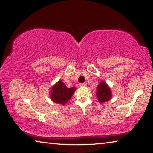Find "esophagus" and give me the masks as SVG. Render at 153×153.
I'll return each instance as SVG.
<instances>
[{
  "instance_id": "1",
  "label": "esophagus",
  "mask_w": 153,
  "mask_h": 153,
  "mask_svg": "<svg viewBox=\"0 0 153 153\" xmlns=\"http://www.w3.org/2000/svg\"><path fill=\"white\" fill-rule=\"evenodd\" d=\"M86 83H82V84H79V86L80 87H83V86H86Z\"/></svg>"
}]
</instances>
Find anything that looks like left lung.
<instances>
[{"instance_id":"8db88e82","label":"left lung","mask_w":153,"mask_h":153,"mask_svg":"<svg viewBox=\"0 0 153 153\" xmlns=\"http://www.w3.org/2000/svg\"><path fill=\"white\" fill-rule=\"evenodd\" d=\"M96 95L98 100L100 103H104L111 100L112 98V92L111 88L108 86L107 82L104 80L100 82L97 87Z\"/></svg>"}]
</instances>
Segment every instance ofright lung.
Instances as JSON below:
<instances>
[{
  "mask_svg": "<svg viewBox=\"0 0 153 153\" xmlns=\"http://www.w3.org/2000/svg\"><path fill=\"white\" fill-rule=\"evenodd\" d=\"M76 90V87L67 88L61 80H59L51 88L50 98L56 104L65 105L70 100Z\"/></svg>",
  "mask_w": 153,
  "mask_h": 153,
  "instance_id": "right-lung-1",
  "label": "right lung"
}]
</instances>
